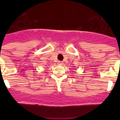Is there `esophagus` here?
<instances>
[{
    "label": "esophagus",
    "instance_id": "obj_1",
    "mask_svg": "<svg viewBox=\"0 0 120 120\" xmlns=\"http://www.w3.org/2000/svg\"><path fill=\"white\" fill-rule=\"evenodd\" d=\"M59 64H63V62L62 61H59Z\"/></svg>",
    "mask_w": 120,
    "mask_h": 120
}]
</instances>
